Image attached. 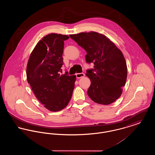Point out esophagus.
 I'll return each mask as SVG.
<instances>
[{
	"instance_id": "34e87169",
	"label": "esophagus",
	"mask_w": 155,
	"mask_h": 155,
	"mask_svg": "<svg viewBox=\"0 0 155 155\" xmlns=\"http://www.w3.org/2000/svg\"><path fill=\"white\" fill-rule=\"evenodd\" d=\"M85 76V74L84 73H77L76 74V77L77 78H80L82 77H84Z\"/></svg>"
}]
</instances>
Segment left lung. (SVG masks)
I'll return each mask as SVG.
<instances>
[{"label": "left lung", "instance_id": "obj_1", "mask_svg": "<svg viewBox=\"0 0 155 155\" xmlns=\"http://www.w3.org/2000/svg\"><path fill=\"white\" fill-rule=\"evenodd\" d=\"M87 53V63L94 68L87 71L91 80L87 94L95 102L107 105L121 96L127 77V67L121 51L102 34L91 31L70 35Z\"/></svg>", "mask_w": 155, "mask_h": 155}]
</instances>
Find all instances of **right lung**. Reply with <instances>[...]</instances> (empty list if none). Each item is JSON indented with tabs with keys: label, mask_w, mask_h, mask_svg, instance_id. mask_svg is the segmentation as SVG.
Segmentation results:
<instances>
[{
	"label": "right lung",
	"mask_w": 155,
	"mask_h": 155,
	"mask_svg": "<svg viewBox=\"0 0 155 155\" xmlns=\"http://www.w3.org/2000/svg\"><path fill=\"white\" fill-rule=\"evenodd\" d=\"M66 35L52 33L39 41L30 54L27 79L34 95L52 111L63 109L73 95L75 75L60 74Z\"/></svg>",
	"instance_id": "obj_1"
}]
</instances>
